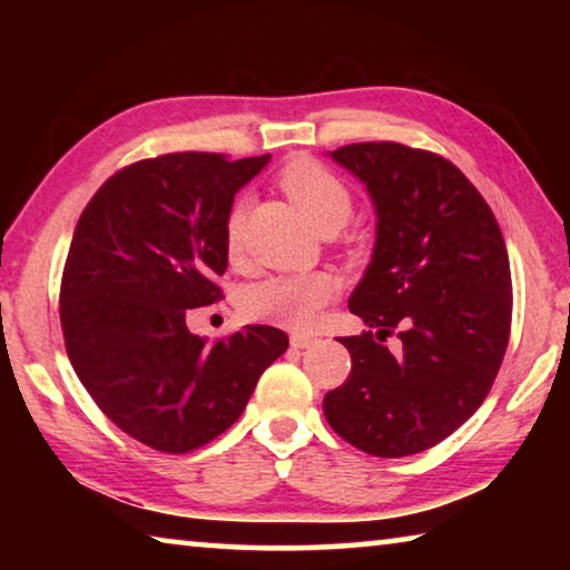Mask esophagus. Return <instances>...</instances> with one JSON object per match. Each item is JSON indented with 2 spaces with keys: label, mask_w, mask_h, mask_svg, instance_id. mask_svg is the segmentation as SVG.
Wrapping results in <instances>:
<instances>
[{
  "label": "esophagus",
  "mask_w": 570,
  "mask_h": 570,
  "mask_svg": "<svg viewBox=\"0 0 570 570\" xmlns=\"http://www.w3.org/2000/svg\"><path fill=\"white\" fill-rule=\"evenodd\" d=\"M312 344H316L314 336H308V334H292V346H294V350H308V346H312Z\"/></svg>",
  "instance_id": "34e87169"
}]
</instances>
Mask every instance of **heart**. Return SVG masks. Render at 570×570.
<instances>
[{
	"label": "heart",
	"mask_w": 570,
	"mask_h": 570,
	"mask_svg": "<svg viewBox=\"0 0 570 570\" xmlns=\"http://www.w3.org/2000/svg\"><path fill=\"white\" fill-rule=\"evenodd\" d=\"M282 188L292 204L316 230L336 224L344 226L352 216V196L344 183L322 163L298 158L282 173ZM246 206L236 204L226 218V248L230 256L240 250ZM334 296V282L326 274H282L248 286L240 296V308L248 320L306 330L316 322L324 304Z\"/></svg>",
	"instance_id": "obj_1"
}]
</instances>
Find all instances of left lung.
I'll use <instances>...</instances> for the list:
<instances>
[{
	"mask_svg": "<svg viewBox=\"0 0 570 570\" xmlns=\"http://www.w3.org/2000/svg\"><path fill=\"white\" fill-rule=\"evenodd\" d=\"M326 156L362 183L377 216L372 262L350 296L377 334L342 336L352 372L324 414L374 458L414 455L452 435L493 387L513 314L505 240L478 188L435 153L354 142ZM392 331L397 357L379 344Z\"/></svg>",
	"mask_w": 570,
	"mask_h": 570,
	"instance_id": "1",
	"label": "left lung"
}]
</instances>
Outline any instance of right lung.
Here are the masks:
<instances>
[{
  "label": "right lung",
  "mask_w": 570,
  "mask_h": 570,
  "mask_svg": "<svg viewBox=\"0 0 570 570\" xmlns=\"http://www.w3.org/2000/svg\"><path fill=\"white\" fill-rule=\"evenodd\" d=\"M272 156L170 153L115 173L77 220L60 288L67 356L142 445L190 452L234 424L288 336L248 324L208 346L188 308L220 296L234 196Z\"/></svg>",
  "instance_id": "1"
}]
</instances>
